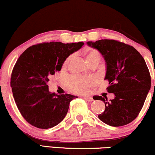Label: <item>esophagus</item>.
I'll return each instance as SVG.
<instances>
[{"instance_id": "obj_1", "label": "esophagus", "mask_w": 155, "mask_h": 155, "mask_svg": "<svg viewBox=\"0 0 155 155\" xmlns=\"http://www.w3.org/2000/svg\"><path fill=\"white\" fill-rule=\"evenodd\" d=\"M84 99H85L86 101H94V99H92V97H84Z\"/></svg>"}]
</instances>
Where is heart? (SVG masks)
<instances>
[{"label":"heart","instance_id":"b5f03b06","mask_svg":"<svg viewBox=\"0 0 155 155\" xmlns=\"http://www.w3.org/2000/svg\"><path fill=\"white\" fill-rule=\"evenodd\" d=\"M87 61L93 60L94 58L100 59V54L98 51L94 48H88L85 51ZM71 58V56L67 57L63 63V67L65 68L68 65ZM94 80L90 78H80L73 77L69 78L67 81V85L72 92L75 93H83L87 91V89L92 85Z\"/></svg>","mask_w":155,"mask_h":155}]
</instances>
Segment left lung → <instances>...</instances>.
<instances>
[{
    "label": "left lung",
    "instance_id": "left-lung-1",
    "mask_svg": "<svg viewBox=\"0 0 155 155\" xmlns=\"http://www.w3.org/2000/svg\"><path fill=\"white\" fill-rule=\"evenodd\" d=\"M87 44L102 54L107 64L104 80L108 92L115 97H97L105 104V111L98 117L111 126L130 124L138 116L151 87V77L143 57L132 46L114 39H101ZM155 84V83H154Z\"/></svg>",
    "mask_w": 155,
    "mask_h": 155
}]
</instances>
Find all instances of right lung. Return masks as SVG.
Wrapping results in <instances>:
<instances>
[{
	"instance_id": "add662e5",
	"label": "right lung",
	"mask_w": 155,
	"mask_h": 155,
	"mask_svg": "<svg viewBox=\"0 0 155 155\" xmlns=\"http://www.w3.org/2000/svg\"><path fill=\"white\" fill-rule=\"evenodd\" d=\"M83 45V42H44L27 48L19 57L10 86L21 115L31 126L53 128L66 116L70 102L77 97L51 93L47 83L51 75L61 71L65 58Z\"/></svg>"
}]
</instances>
